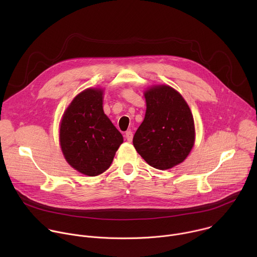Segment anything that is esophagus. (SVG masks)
Listing matches in <instances>:
<instances>
[{
	"mask_svg": "<svg viewBox=\"0 0 257 257\" xmlns=\"http://www.w3.org/2000/svg\"><path fill=\"white\" fill-rule=\"evenodd\" d=\"M125 138L127 139V141H129V142H131L132 141V139H133V133H132V131H127L126 133H125Z\"/></svg>",
	"mask_w": 257,
	"mask_h": 257,
	"instance_id": "1",
	"label": "esophagus"
}]
</instances>
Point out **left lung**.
I'll list each match as a JSON object with an SVG mask.
<instances>
[{"label": "left lung", "mask_w": 257, "mask_h": 257, "mask_svg": "<svg viewBox=\"0 0 257 257\" xmlns=\"http://www.w3.org/2000/svg\"><path fill=\"white\" fill-rule=\"evenodd\" d=\"M145 117L133 137L136 152L150 166L171 169L184 161L195 140L194 120L183 96L169 85L144 91Z\"/></svg>", "instance_id": "obj_1"}]
</instances>
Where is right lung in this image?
<instances>
[{"label": "right lung", "instance_id": "obj_1", "mask_svg": "<svg viewBox=\"0 0 257 257\" xmlns=\"http://www.w3.org/2000/svg\"><path fill=\"white\" fill-rule=\"evenodd\" d=\"M100 88H87L71 101L61 120L60 144L67 163L86 176L111 166L123 136L102 108Z\"/></svg>", "mask_w": 257, "mask_h": 257}]
</instances>
